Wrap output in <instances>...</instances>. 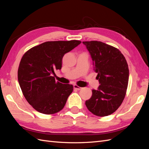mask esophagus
Here are the masks:
<instances>
[{"mask_svg": "<svg viewBox=\"0 0 149 149\" xmlns=\"http://www.w3.org/2000/svg\"><path fill=\"white\" fill-rule=\"evenodd\" d=\"M73 87H74V89H78V90H79V89H81L82 88L81 87H79V86H78V85H76V84H74V85H73Z\"/></svg>", "mask_w": 149, "mask_h": 149, "instance_id": "obj_1", "label": "esophagus"}]
</instances>
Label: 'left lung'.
I'll return each mask as SVG.
<instances>
[{"label": "left lung", "mask_w": 149, "mask_h": 149, "mask_svg": "<svg viewBox=\"0 0 149 149\" xmlns=\"http://www.w3.org/2000/svg\"><path fill=\"white\" fill-rule=\"evenodd\" d=\"M91 55L94 71L100 85L92 90V96L85 102L88 109L97 116L114 112L123 102L129 81L128 65L121 52L98 41L83 42Z\"/></svg>", "instance_id": "left-lung-1"}]
</instances>
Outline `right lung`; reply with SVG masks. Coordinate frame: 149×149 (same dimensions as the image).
Wrapping results in <instances>:
<instances>
[{"instance_id": "obj_1", "label": "right lung", "mask_w": 149, "mask_h": 149, "mask_svg": "<svg viewBox=\"0 0 149 149\" xmlns=\"http://www.w3.org/2000/svg\"><path fill=\"white\" fill-rule=\"evenodd\" d=\"M81 43L78 40L47 42L31 48L22 56L18 80L26 101L36 111L52 114L64 107L73 86L56 82L52 75L61 70L65 54Z\"/></svg>"}]
</instances>
